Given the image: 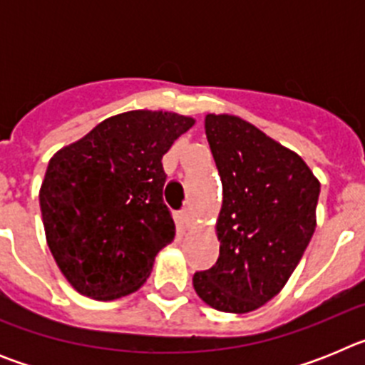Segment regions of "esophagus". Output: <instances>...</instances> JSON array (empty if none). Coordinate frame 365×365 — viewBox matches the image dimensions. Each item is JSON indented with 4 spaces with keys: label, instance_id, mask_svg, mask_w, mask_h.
<instances>
[{
    "label": "esophagus",
    "instance_id": "esophagus-1",
    "mask_svg": "<svg viewBox=\"0 0 365 365\" xmlns=\"http://www.w3.org/2000/svg\"><path fill=\"white\" fill-rule=\"evenodd\" d=\"M179 219H180V222H182V227H186V228L192 227V222H193L192 210H190V208H182V210L179 212Z\"/></svg>",
    "mask_w": 365,
    "mask_h": 365
}]
</instances>
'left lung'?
Here are the masks:
<instances>
[{"mask_svg": "<svg viewBox=\"0 0 365 365\" xmlns=\"http://www.w3.org/2000/svg\"><path fill=\"white\" fill-rule=\"evenodd\" d=\"M205 130L222 182L219 257L193 274L202 302L250 312L278 294L316 228L320 182L299 155L230 115H206Z\"/></svg>", "mask_w": 365, "mask_h": 365, "instance_id": "1", "label": "left lung"}]
</instances>
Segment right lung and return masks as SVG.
<instances>
[{
  "label": "right lung",
  "instance_id": "right-lung-1",
  "mask_svg": "<svg viewBox=\"0 0 365 365\" xmlns=\"http://www.w3.org/2000/svg\"><path fill=\"white\" fill-rule=\"evenodd\" d=\"M193 125L168 111L106 118L49 160L40 190L47 245L83 296L135 292L175 237L164 205L163 155Z\"/></svg>",
  "mask_w": 365,
  "mask_h": 365
}]
</instances>
